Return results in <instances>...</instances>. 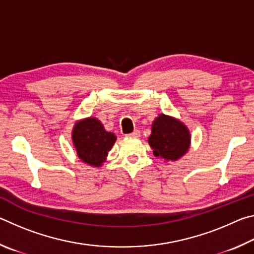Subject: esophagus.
<instances>
[{
  "label": "esophagus",
  "instance_id": "34e87169",
  "mask_svg": "<svg viewBox=\"0 0 254 254\" xmlns=\"http://www.w3.org/2000/svg\"><path fill=\"white\" fill-rule=\"evenodd\" d=\"M127 136H130V137H139L140 136V131L139 130H134L132 133H130V134H127Z\"/></svg>",
  "mask_w": 254,
  "mask_h": 254
}]
</instances>
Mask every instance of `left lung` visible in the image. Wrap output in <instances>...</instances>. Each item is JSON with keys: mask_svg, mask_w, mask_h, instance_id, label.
Masks as SVG:
<instances>
[{"mask_svg": "<svg viewBox=\"0 0 254 254\" xmlns=\"http://www.w3.org/2000/svg\"><path fill=\"white\" fill-rule=\"evenodd\" d=\"M148 141L156 157L177 160L188 150L190 134L182 122L161 114L154 120Z\"/></svg>", "mask_w": 254, "mask_h": 254, "instance_id": "obj_1", "label": "left lung"}]
</instances>
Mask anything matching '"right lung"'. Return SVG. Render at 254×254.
I'll use <instances>...</instances> for the list:
<instances>
[{
	"label": "right lung",
	"instance_id": "obj_1",
	"mask_svg": "<svg viewBox=\"0 0 254 254\" xmlns=\"http://www.w3.org/2000/svg\"><path fill=\"white\" fill-rule=\"evenodd\" d=\"M117 136L105 131L103 124L95 118L77 123L72 131V141L81 161L98 167L114 144Z\"/></svg>",
	"mask_w": 254,
	"mask_h": 254
}]
</instances>
